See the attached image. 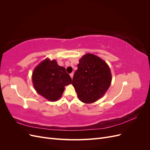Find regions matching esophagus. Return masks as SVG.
Instances as JSON below:
<instances>
[{
	"label": "esophagus",
	"mask_w": 150,
	"mask_h": 150,
	"mask_svg": "<svg viewBox=\"0 0 150 150\" xmlns=\"http://www.w3.org/2000/svg\"><path fill=\"white\" fill-rule=\"evenodd\" d=\"M70 76H71V78L72 79L73 78V76H74V73H73V72H72V73H71V74H70Z\"/></svg>",
	"instance_id": "obj_1"
}]
</instances>
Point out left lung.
<instances>
[{"label": "left lung", "instance_id": "1", "mask_svg": "<svg viewBox=\"0 0 150 150\" xmlns=\"http://www.w3.org/2000/svg\"><path fill=\"white\" fill-rule=\"evenodd\" d=\"M72 86L81 101L93 103L103 96L111 83L110 67L101 58L86 54L79 59Z\"/></svg>", "mask_w": 150, "mask_h": 150}]
</instances>
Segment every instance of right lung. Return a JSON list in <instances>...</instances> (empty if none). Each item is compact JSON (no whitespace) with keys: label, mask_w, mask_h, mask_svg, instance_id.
Here are the masks:
<instances>
[{"label":"right lung","mask_w":150,"mask_h":150,"mask_svg":"<svg viewBox=\"0 0 150 150\" xmlns=\"http://www.w3.org/2000/svg\"><path fill=\"white\" fill-rule=\"evenodd\" d=\"M32 80L36 92L50 101L60 99L65 86L72 83L65 68L59 66L56 60L49 58L35 67Z\"/></svg>","instance_id":"1"}]
</instances>
